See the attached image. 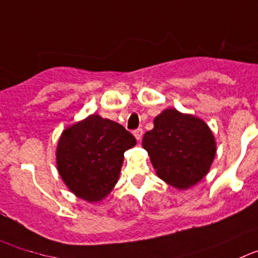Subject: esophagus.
Returning <instances> with one entry per match:
<instances>
[{"label": "esophagus", "instance_id": "esophagus-1", "mask_svg": "<svg viewBox=\"0 0 258 258\" xmlns=\"http://www.w3.org/2000/svg\"><path fill=\"white\" fill-rule=\"evenodd\" d=\"M143 134H144V130L143 128H136L134 131V135H135V137H136L137 140H140L141 137H143Z\"/></svg>", "mask_w": 258, "mask_h": 258}]
</instances>
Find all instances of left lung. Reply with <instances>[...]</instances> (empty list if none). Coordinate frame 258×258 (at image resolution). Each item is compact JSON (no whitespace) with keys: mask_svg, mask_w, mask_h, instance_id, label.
<instances>
[{"mask_svg":"<svg viewBox=\"0 0 258 258\" xmlns=\"http://www.w3.org/2000/svg\"><path fill=\"white\" fill-rule=\"evenodd\" d=\"M143 146L156 174L177 188H188L205 177L216 153L208 124L177 109H165L154 119Z\"/></svg>","mask_w":258,"mask_h":258,"instance_id":"1","label":"left lung"}]
</instances>
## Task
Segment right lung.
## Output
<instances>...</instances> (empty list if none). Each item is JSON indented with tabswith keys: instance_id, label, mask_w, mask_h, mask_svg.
<instances>
[{
	"instance_id": "add662e5",
	"label": "right lung",
	"mask_w": 258,
	"mask_h": 258,
	"mask_svg": "<svg viewBox=\"0 0 258 258\" xmlns=\"http://www.w3.org/2000/svg\"><path fill=\"white\" fill-rule=\"evenodd\" d=\"M136 139L123 126L89 115L64 130L57 146V168L70 189L86 201H99L117 183L124 151Z\"/></svg>"
}]
</instances>
